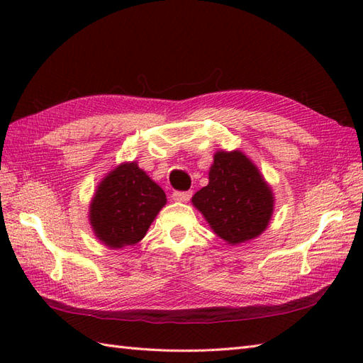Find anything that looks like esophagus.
Instances as JSON below:
<instances>
[{"instance_id": "1", "label": "esophagus", "mask_w": 363, "mask_h": 363, "mask_svg": "<svg viewBox=\"0 0 363 363\" xmlns=\"http://www.w3.org/2000/svg\"><path fill=\"white\" fill-rule=\"evenodd\" d=\"M191 198V191H174L173 199L177 203H187Z\"/></svg>"}]
</instances>
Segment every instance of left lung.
Here are the masks:
<instances>
[{
    "mask_svg": "<svg viewBox=\"0 0 363 363\" xmlns=\"http://www.w3.org/2000/svg\"><path fill=\"white\" fill-rule=\"evenodd\" d=\"M191 203L229 245L260 235L274 209L272 187L242 151L215 152L209 184L196 191Z\"/></svg>",
    "mask_w": 363,
    "mask_h": 363,
    "instance_id": "obj_1",
    "label": "left lung"
}]
</instances>
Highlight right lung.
<instances>
[{
	"instance_id": "add662e5",
	"label": "right lung",
	"mask_w": 363,
	"mask_h": 363,
	"mask_svg": "<svg viewBox=\"0 0 363 363\" xmlns=\"http://www.w3.org/2000/svg\"><path fill=\"white\" fill-rule=\"evenodd\" d=\"M165 204V191L137 162H126L99 182L90 203V225L98 240L121 250L142 240Z\"/></svg>"
}]
</instances>
